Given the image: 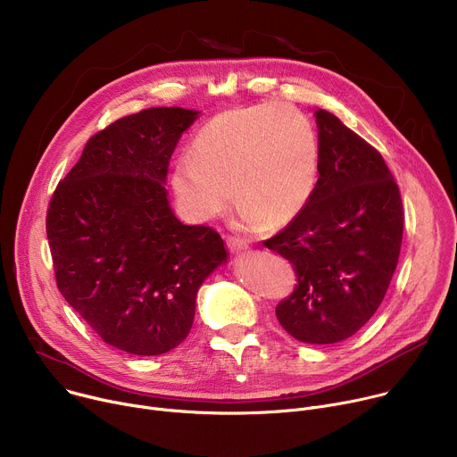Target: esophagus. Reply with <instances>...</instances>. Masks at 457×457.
<instances>
[{"label":"esophagus","instance_id":"34e87169","mask_svg":"<svg viewBox=\"0 0 457 457\" xmlns=\"http://www.w3.org/2000/svg\"><path fill=\"white\" fill-rule=\"evenodd\" d=\"M228 247H229V251L235 253V254L247 251V244H245L244 240H240V238H235V237H229V238H228Z\"/></svg>","mask_w":457,"mask_h":457}]
</instances>
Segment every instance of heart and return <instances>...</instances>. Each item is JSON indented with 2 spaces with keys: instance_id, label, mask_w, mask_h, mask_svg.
<instances>
[{
  "instance_id": "b5f03b06",
  "label": "heart",
  "mask_w": 457,
  "mask_h": 457,
  "mask_svg": "<svg viewBox=\"0 0 457 457\" xmlns=\"http://www.w3.org/2000/svg\"><path fill=\"white\" fill-rule=\"evenodd\" d=\"M320 170L314 126L296 108L264 103L235 108L208 120L193 155L177 159L171 186L195 220L219 217L238 204L245 229L284 226L311 201Z\"/></svg>"
}]
</instances>
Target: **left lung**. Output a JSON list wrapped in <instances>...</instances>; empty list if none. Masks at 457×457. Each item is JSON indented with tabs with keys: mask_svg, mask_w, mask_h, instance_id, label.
I'll return each instance as SVG.
<instances>
[{
	"mask_svg": "<svg viewBox=\"0 0 457 457\" xmlns=\"http://www.w3.org/2000/svg\"><path fill=\"white\" fill-rule=\"evenodd\" d=\"M320 170L311 201L266 240L295 266L298 284L277 305L298 342L338 344L379 307L398 266L403 204L376 148L328 110L314 112Z\"/></svg>",
	"mask_w": 457,
	"mask_h": 457,
	"instance_id": "8db88e82",
	"label": "left lung"
}]
</instances>
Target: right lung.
<instances>
[{
  "label": "right lung",
  "instance_id": "1",
  "mask_svg": "<svg viewBox=\"0 0 457 457\" xmlns=\"http://www.w3.org/2000/svg\"><path fill=\"white\" fill-rule=\"evenodd\" d=\"M199 113L161 106L117 119L52 195L57 287L103 342L129 354L182 344L199 287L228 262L220 235L182 224L168 201L171 154Z\"/></svg>",
  "mask_w": 457,
  "mask_h": 457
}]
</instances>
